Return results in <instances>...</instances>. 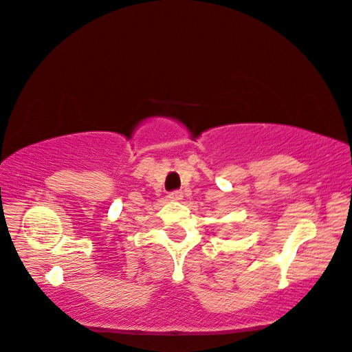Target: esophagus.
Masks as SVG:
<instances>
[{"label":"esophagus","mask_w":352,"mask_h":352,"mask_svg":"<svg viewBox=\"0 0 352 352\" xmlns=\"http://www.w3.org/2000/svg\"><path fill=\"white\" fill-rule=\"evenodd\" d=\"M168 198H169L170 201H182V199H183V192H180V190L170 192L169 195H168Z\"/></svg>","instance_id":"obj_1"}]
</instances>
